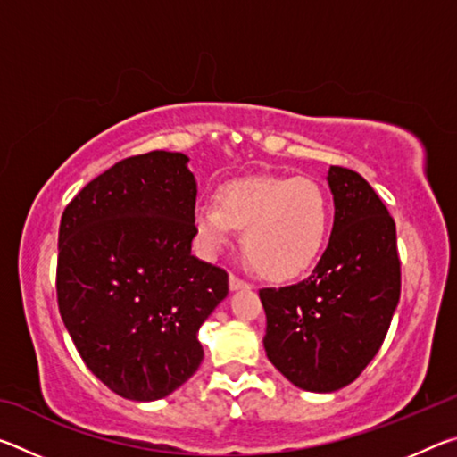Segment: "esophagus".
Wrapping results in <instances>:
<instances>
[{
  "mask_svg": "<svg viewBox=\"0 0 457 457\" xmlns=\"http://www.w3.org/2000/svg\"><path fill=\"white\" fill-rule=\"evenodd\" d=\"M250 282L247 280H244V278H239V276H236V274H231L229 276V288L231 290H242V288H250Z\"/></svg>",
  "mask_w": 457,
  "mask_h": 457,
  "instance_id": "obj_1",
  "label": "esophagus"
}]
</instances>
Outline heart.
<instances>
[{
    "mask_svg": "<svg viewBox=\"0 0 457 457\" xmlns=\"http://www.w3.org/2000/svg\"><path fill=\"white\" fill-rule=\"evenodd\" d=\"M330 199L311 177H252L223 185L218 205L199 201L193 221L212 250L242 231L245 258L268 278H292L319 256L330 226Z\"/></svg>",
    "mask_w": 457,
    "mask_h": 457,
    "instance_id": "1",
    "label": "heart"
}]
</instances>
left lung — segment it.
Returning <instances> with one entry per match:
<instances>
[{"mask_svg": "<svg viewBox=\"0 0 457 457\" xmlns=\"http://www.w3.org/2000/svg\"><path fill=\"white\" fill-rule=\"evenodd\" d=\"M335 223L319 264L296 284L260 288L264 349L300 389L353 383L381 349L401 294L395 221L375 189L332 165Z\"/></svg>", "mask_w": 457, "mask_h": 457, "instance_id": "8db88e82", "label": "left lung"}]
</instances>
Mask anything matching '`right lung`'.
I'll return each instance as SVG.
<instances>
[{
  "label": "right lung",
  "instance_id": "1",
  "mask_svg": "<svg viewBox=\"0 0 457 457\" xmlns=\"http://www.w3.org/2000/svg\"><path fill=\"white\" fill-rule=\"evenodd\" d=\"M183 153L114 163L76 193L58 231V311L87 367L117 395L154 401L195 373L199 328L228 272L191 256L197 185Z\"/></svg>",
  "mask_w": 457,
  "mask_h": 457
}]
</instances>
